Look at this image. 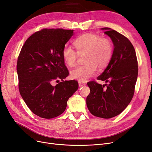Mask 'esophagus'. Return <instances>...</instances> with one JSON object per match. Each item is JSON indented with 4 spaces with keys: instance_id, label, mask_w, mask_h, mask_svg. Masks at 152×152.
Returning a JSON list of instances; mask_svg holds the SVG:
<instances>
[{
    "instance_id": "1",
    "label": "esophagus",
    "mask_w": 152,
    "mask_h": 152,
    "mask_svg": "<svg viewBox=\"0 0 152 152\" xmlns=\"http://www.w3.org/2000/svg\"><path fill=\"white\" fill-rule=\"evenodd\" d=\"M79 87H82V86H85V85H86V84L85 83H81V82H80L79 81Z\"/></svg>"
}]
</instances>
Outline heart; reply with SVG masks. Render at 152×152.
<instances>
[{"mask_svg": "<svg viewBox=\"0 0 152 152\" xmlns=\"http://www.w3.org/2000/svg\"><path fill=\"white\" fill-rule=\"evenodd\" d=\"M76 52L66 46L62 50L64 62L69 67L75 66L78 56L84 55L85 66L71 71V77L80 82H85L95 74L96 67L102 70L109 64L113 54L114 46L108 38H101L94 33H86L74 42Z\"/></svg>", "mask_w": 152, "mask_h": 152, "instance_id": "obj_1", "label": "heart"}]
</instances>
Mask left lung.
Instances as JSON below:
<instances>
[{
	"instance_id": "left-lung-1",
	"label": "left lung",
	"mask_w": 152,
	"mask_h": 152,
	"mask_svg": "<svg viewBox=\"0 0 152 152\" xmlns=\"http://www.w3.org/2000/svg\"><path fill=\"white\" fill-rule=\"evenodd\" d=\"M102 30L111 38L114 48L108 66L97 80L109 83H88L90 93L86 105L91 114L110 119L121 114L133 99L138 67L134 48L128 39L111 28Z\"/></svg>"
}]
</instances>
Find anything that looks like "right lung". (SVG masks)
I'll return each mask as SVG.
<instances>
[{
	"mask_svg": "<svg viewBox=\"0 0 152 152\" xmlns=\"http://www.w3.org/2000/svg\"><path fill=\"white\" fill-rule=\"evenodd\" d=\"M73 31L43 29L27 39L19 55V92L28 108L42 118L52 119L62 114L68 99L78 89L76 81L64 80L69 72L62 54ZM58 79L62 81L51 85Z\"/></svg>",
	"mask_w": 152,
	"mask_h": 152,
	"instance_id": "obj_1",
	"label": "right lung"
}]
</instances>
